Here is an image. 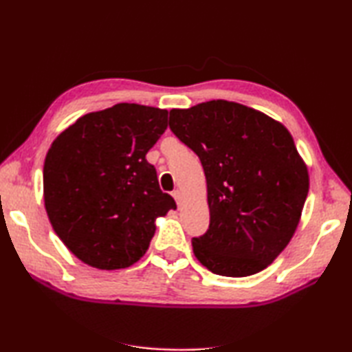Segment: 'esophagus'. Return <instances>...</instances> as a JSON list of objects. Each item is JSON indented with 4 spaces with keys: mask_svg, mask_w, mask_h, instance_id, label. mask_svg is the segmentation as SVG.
Here are the masks:
<instances>
[{
    "mask_svg": "<svg viewBox=\"0 0 352 352\" xmlns=\"http://www.w3.org/2000/svg\"><path fill=\"white\" fill-rule=\"evenodd\" d=\"M172 197H174V199H175V201H177V205H178V206H180V205H182V192H180V190H178V189H175V190H174V192H172Z\"/></svg>",
    "mask_w": 352,
    "mask_h": 352,
    "instance_id": "esophagus-1",
    "label": "esophagus"
}]
</instances>
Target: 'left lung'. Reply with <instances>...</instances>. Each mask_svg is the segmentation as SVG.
<instances>
[{"label":"left lung","instance_id":"left-lung-1","mask_svg":"<svg viewBox=\"0 0 352 352\" xmlns=\"http://www.w3.org/2000/svg\"><path fill=\"white\" fill-rule=\"evenodd\" d=\"M169 127L200 158L210 228L195 258L222 276L269 267L287 247L309 192L307 166L281 122L228 100L170 110Z\"/></svg>","mask_w":352,"mask_h":352}]
</instances>
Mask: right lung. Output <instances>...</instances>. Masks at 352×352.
I'll list each match as a JSON object with an SVG mask.
<instances>
[{
  "mask_svg": "<svg viewBox=\"0 0 352 352\" xmlns=\"http://www.w3.org/2000/svg\"><path fill=\"white\" fill-rule=\"evenodd\" d=\"M168 127V110L116 104L82 116L57 136L45 158V208L76 258L100 270L141 259L155 220L175 210L146 160Z\"/></svg>",
  "mask_w": 352,
  "mask_h": 352,
  "instance_id": "1",
  "label": "right lung"
}]
</instances>
